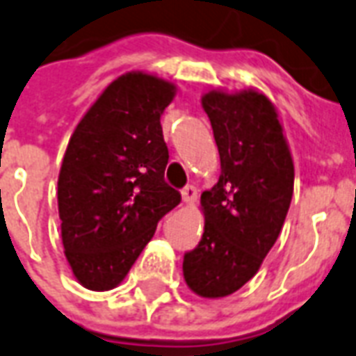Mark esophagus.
<instances>
[{
    "label": "esophagus",
    "mask_w": 356,
    "mask_h": 356,
    "mask_svg": "<svg viewBox=\"0 0 356 356\" xmlns=\"http://www.w3.org/2000/svg\"><path fill=\"white\" fill-rule=\"evenodd\" d=\"M181 196H183V202L186 203V205H192V203L196 202L197 190L194 188V186H186V188H183V192H181Z\"/></svg>",
    "instance_id": "esophagus-1"
}]
</instances>
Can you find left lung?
Wrapping results in <instances>:
<instances>
[{
	"label": "left lung",
	"mask_w": 356,
	"mask_h": 356,
	"mask_svg": "<svg viewBox=\"0 0 356 356\" xmlns=\"http://www.w3.org/2000/svg\"><path fill=\"white\" fill-rule=\"evenodd\" d=\"M202 106L220 154V179L202 194L203 237L184 254L186 286L203 298L232 295L275 246L293 197L291 151L276 106L256 89H211Z\"/></svg>",
	"instance_id": "1"
}]
</instances>
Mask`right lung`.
Returning <instances> with one entry per match:
<instances>
[{"label": "right lung", "mask_w": 356, "mask_h": 356, "mask_svg": "<svg viewBox=\"0 0 356 356\" xmlns=\"http://www.w3.org/2000/svg\"><path fill=\"white\" fill-rule=\"evenodd\" d=\"M172 81L132 70L108 86L76 124L58 179L65 257L91 291L118 287L156 224L181 202L164 181L160 118Z\"/></svg>", "instance_id": "obj_1"}]
</instances>
